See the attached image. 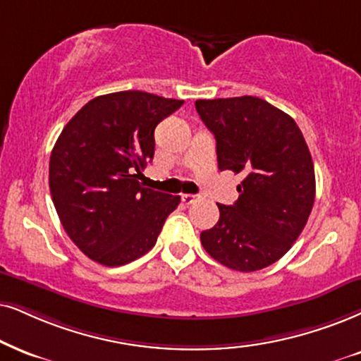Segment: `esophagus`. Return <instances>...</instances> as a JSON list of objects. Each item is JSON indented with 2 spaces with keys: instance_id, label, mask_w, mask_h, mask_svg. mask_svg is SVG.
Instances as JSON below:
<instances>
[{
  "instance_id": "esophagus-1",
  "label": "esophagus",
  "mask_w": 361,
  "mask_h": 361,
  "mask_svg": "<svg viewBox=\"0 0 361 361\" xmlns=\"http://www.w3.org/2000/svg\"><path fill=\"white\" fill-rule=\"evenodd\" d=\"M181 202L185 204H191L196 202V195H181Z\"/></svg>"
}]
</instances>
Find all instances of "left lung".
<instances>
[{
	"label": "left lung",
	"instance_id": "1",
	"mask_svg": "<svg viewBox=\"0 0 361 361\" xmlns=\"http://www.w3.org/2000/svg\"><path fill=\"white\" fill-rule=\"evenodd\" d=\"M216 140L218 168L241 175L235 204L202 231L203 248L236 271L270 267L291 248L314 202V168L293 118L257 97L198 99Z\"/></svg>",
	"mask_w": 361,
	"mask_h": 361
}]
</instances>
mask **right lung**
Segmentation results:
<instances>
[{
	"mask_svg": "<svg viewBox=\"0 0 361 361\" xmlns=\"http://www.w3.org/2000/svg\"><path fill=\"white\" fill-rule=\"evenodd\" d=\"M183 104L118 91L93 98L63 128L49 158V190L68 236L86 257L121 267L157 243L180 196L143 188L154 128Z\"/></svg>",
	"mask_w": 361,
	"mask_h": 361,
	"instance_id": "right-lung-1",
	"label": "right lung"
}]
</instances>
